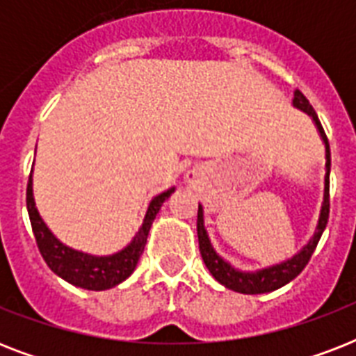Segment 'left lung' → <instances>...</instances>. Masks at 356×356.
I'll use <instances>...</instances> for the list:
<instances>
[{"instance_id":"1","label":"left lung","mask_w":356,"mask_h":356,"mask_svg":"<svg viewBox=\"0 0 356 356\" xmlns=\"http://www.w3.org/2000/svg\"><path fill=\"white\" fill-rule=\"evenodd\" d=\"M292 105L299 111H303L305 114H309L312 122H314L320 138L325 145V181H323V201H321L320 216H318V223H316L314 234L310 236V240L305 243L303 248L299 249L298 253L290 257V259L282 260L279 264L268 266L262 270L257 271H243L234 268L231 262L223 259L222 254L218 253L214 245H212L209 233L205 227V214H203V207L200 205L197 209V240H200V251L205 262L207 270L211 271V275L216 279L220 284H223L229 290L238 293H268L273 292L277 288L284 286L290 281H293L296 277L305 270V266L309 264L310 257L314 253L316 245L320 242L321 234L327 227V220H329V173H331V149H329V140L325 136V131L321 127L318 114L309 103V99L301 94L299 90L293 92Z\"/></svg>"}]
</instances>
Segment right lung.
<instances>
[{
    "mask_svg": "<svg viewBox=\"0 0 356 356\" xmlns=\"http://www.w3.org/2000/svg\"><path fill=\"white\" fill-rule=\"evenodd\" d=\"M173 192H175V186L155 195L149 201L144 222L140 225L138 233L133 236V240L116 253L103 254V257L70 248L51 233V229L47 227L46 222L42 220L40 212L36 209L35 195H33V175L29 177V184H27V212H29V220L38 249H40L42 257L46 260V264L51 268L53 273H57L60 279L74 284V286L99 292V290H108V288L116 286L133 273L136 264H138L140 254L144 253L151 223L155 222L162 203Z\"/></svg>",
    "mask_w": 356,
    "mask_h": 356,
    "instance_id": "1",
    "label": "right lung"
}]
</instances>
